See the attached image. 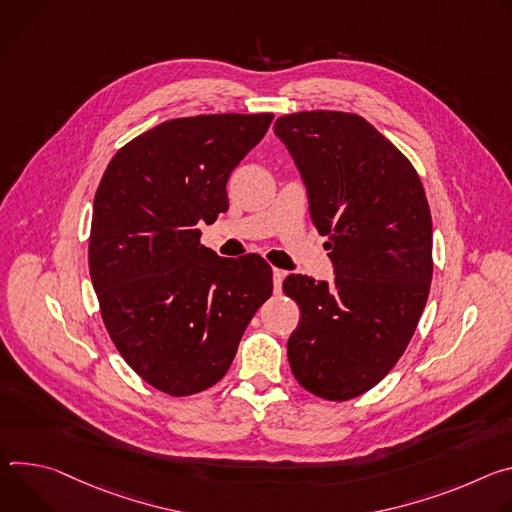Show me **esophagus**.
I'll use <instances>...</instances> for the list:
<instances>
[{"label": "esophagus", "mask_w": 512, "mask_h": 512, "mask_svg": "<svg viewBox=\"0 0 512 512\" xmlns=\"http://www.w3.org/2000/svg\"><path fill=\"white\" fill-rule=\"evenodd\" d=\"M287 276V272L285 270H280V268H272V282H274V293H280V289H282V278Z\"/></svg>", "instance_id": "esophagus-1"}]
</instances>
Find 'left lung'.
Listing matches in <instances>:
<instances>
[{"mask_svg":"<svg viewBox=\"0 0 512 512\" xmlns=\"http://www.w3.org/2000/svg\"><path fill=\"white\" fill-rule=\"evenodd\" d=\"M329 242L335 280L291 274L301 309L287 352L297 382L325 401L374 388L405 354L433 276L431 211L411 160L348 111H297L274 122Z\"/></svg>","mask_w":512,"mask_h":512,"instance_id":"1","label":"left lung"}]
</instances>
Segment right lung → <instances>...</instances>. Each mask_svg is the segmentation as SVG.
<instances>
[{
	"instance_id": "right-lung-1",
	"label": "right lung",
	"mask_w": 512,
	"mask_h": 512,
	"mask_svg": "<svg viewBox=\"0 0 512 512\" xmlns=\"http://www.w3.org/2000/svg\"><path fill=\"white\" fill-rule=\"evenodd\" d=\"M272 113H203L136 136L93 199L89 272L103 325L128 366L170 396L207 390L272 295L258 254L221 258L199 221L227 211L225 185Z\"/></svg>"
}]
</instances>
